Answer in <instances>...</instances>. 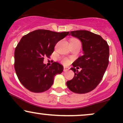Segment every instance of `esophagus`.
<instances>
[{
    "label": "esophagus",
    "instance_id": "esophagus-1",
    "mask_svg": "<svg viewBox=\"0 0 123 123\" xmlns=\"http://www.w3.org/2000/svg\"><path fill=\"white\" fill-rule=\"evenodd\" d=\"M68 70H69V68L66 67V66H64V67H63V71L64 72L68 71Z\"/></svg>",
    "mask_w": 123,
    "mask_h": 123
}]
</instances>
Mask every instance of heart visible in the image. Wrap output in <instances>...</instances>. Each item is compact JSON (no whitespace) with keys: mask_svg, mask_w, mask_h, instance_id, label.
Wrapping results in <instances>:
<instances>
[{"mask_svg":"<svg viewBox=\"0 0 123 123\" xmlns=\"http://www.w3.org/2000/svg\"><path fill=\"white\" fill-rule=\"evenodd\" d=\"M73 40H77V39H73ZM62 62L63 63H65V64H67V63H69V61H68V59L64 58L62 60Z\"/></svg>","mask_w":123,"mask_h":123,"instance_id":"obj_1","label":"heart"}]
</instances>
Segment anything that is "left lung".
Returning <instances> with one entry per match:
<instances>
[{
  "instance_id": "obj_1",
  "label": "left lung",
  "mask_w": 123,
  "mask_h": 123,
  "mask_svg": "<svg viewBox=\"0 0 123 123\" xmlns=\"http://www.w3.org/2000/svg\"><path fill=\"white\" fill-rule=\"evenodd\" d=\"M79 39L82 43L83 55L72 63L74 73L66 86L71 91L85 94L94 90L101 82L109 64V47L99 35L88 31H71L69 35ZM82 68L78 72L75 67Z\"/></svg>"
}]
</instances>
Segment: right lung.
Wrapping results in <instances>:
<instances>
[{
	"label": "right lung",
	"mask_w": 123,
	"mask_h": 123,
	"mask_svg": "<svg viewBox=\"0 0 123 123\" xmlns=\"http://www.w3.org/2000/svg\"><path fill=\"white\" fill-rule=\"evenodd\" d=\"M69 33L38 29L21 38L15 49L14 68L19 81L29 91H47L53 85L54 76L62 72L63 67L60 63L54 62L48 67L43 61Z\"/></svg>",
	"instance_id": "obj_1"
}]
</instances>
